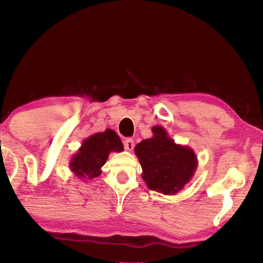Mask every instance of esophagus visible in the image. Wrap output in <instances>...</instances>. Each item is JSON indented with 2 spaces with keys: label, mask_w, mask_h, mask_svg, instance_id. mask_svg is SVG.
<instances>
[{
  "label": "esophagus",
  "mask_w": 263,
  "mask_h": 263,
  "mask_svg": "<svg viewBox=\"0 0 263 263\" xmlns=\"http://www.w3.org/2000/svg\"><path fill=\"white\" fill-rule=\"evenodd\" d=\"M124 148L128 152H131L132 149L135 148V141H133V139H130V138L125 139V140H124Z\"/></svg>",
  "instance_id": "1"
}]
</instances>
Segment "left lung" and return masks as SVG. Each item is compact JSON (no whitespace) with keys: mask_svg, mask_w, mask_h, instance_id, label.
I'll list each match as a JSON object with an SVG mask.
<instances>
[{"mask_svg":"<svg viewBox=\"0 0 263 263\" xmlns=\"http://www.w3.org/2000/svg\"><path fill=\"white\" fill-rule=\"evenodd\" d=\"M152 131L153 137L135 148L142 167L141 177L151 190L176 195L193 179L197 156L190 147L174 142L163 126H153Z\"/></svg>","mask_w":263,"mask_h":263,"instance_id":"1","label":"left lung"}]
</instances>
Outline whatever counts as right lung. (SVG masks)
I'll use <instances>...</instances> for the list:
<instances>
[{
    "label": "right lung",
    "instance_id": "add662e5",
    "mask_svg": "<svg viewBox=\"0 0 263 263\" xmlns=\"http://www.w3.org/2000/svg\"><path fill=\"white\" fill-rule=\"evenodd\" d=\"M123 143L115 131L107 128L86 138L69 161V168L74 176L87 182L100 176L101 167L112 152H123Z\"/></svg>",
    "mask_w": 263,
    "mask_h": 263
}]
</instances>
